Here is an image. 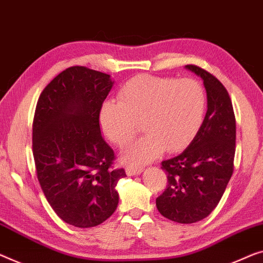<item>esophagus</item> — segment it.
Listing matches in <instances>:
<instances>
[{"instance_id": "34e87169", "label": "esophagus", "mask_w": 263, "mask_h": 263, "mask_svg": "<svg viewBox=\"0 0 263 263\" xmlns=\"http://www.w3.org/2000/svg\"><path fill=\"white\" fill-rule=\"evenodd\" d=\"M144 170V167L142 166H126V174L128 176H136V175H139L140 172Z\"/></svg>"}]
</instances>
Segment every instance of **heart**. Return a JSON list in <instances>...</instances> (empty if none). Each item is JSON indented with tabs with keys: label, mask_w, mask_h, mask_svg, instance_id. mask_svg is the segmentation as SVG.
Segmentation results:
<instances>
[{
	"label": "heart",
	"mask_w": 263,
	"mask_h": 263,
	"mask_svg": "<svg viewBox=\"0 0 263 263\" xmlns=\"http://www.w3.org/2000/svg\"><path fill=\"white\" fill-rule=\"evenodd\" d=\"M208 96L194 78L137 76L121 86L118 101L106 100L100 108V126L113 144L124 146L139 131L146 135L124 152L126 162L140 165L160 152L186 146L204 120Z\"/></svg>",
	"instance_id": "obj_1"
}]
</instances>
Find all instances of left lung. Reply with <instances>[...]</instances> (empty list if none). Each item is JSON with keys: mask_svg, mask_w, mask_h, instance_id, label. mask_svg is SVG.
<instances>
[{"mask_svg": "<svg viewBox=\"0 0 263 263\" xmlns=\"http://www.w3.org/2000/svg\"><path fill=\"white\" fill-rule=\"evenodd\" d=\"M185 67L203 79L208 111L189 146L160 164L167 175V186L156 198V205L164 217L189 224L210 215L232 178L236 120L222 82L198 66Z\"/></svg>", "mask_w": 263, "mask_h": 263, "instance_id": "obj_1", "label": "left lung"}]
</instances>
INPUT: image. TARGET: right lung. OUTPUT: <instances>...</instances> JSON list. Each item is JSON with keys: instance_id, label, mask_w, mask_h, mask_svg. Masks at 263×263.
<instances>
[{"instance_id": "obj_1", "label": "right lung", "mask_w": 263, "mask_h": 263, "mask_svg": "<svg viewBox=\"0 0 263 263\" xmlns=\"http://www.w3.org/2000/svg\"><path fill=\"white\" fill-rule=\"evenodd\" d=\"M113 81L108 74L73 66L62 70L39 98L33 120L36 177L47 201L62 221L91 228L115 213V151L100 131L99 115Z\"/></svg>"}]
</instances>
